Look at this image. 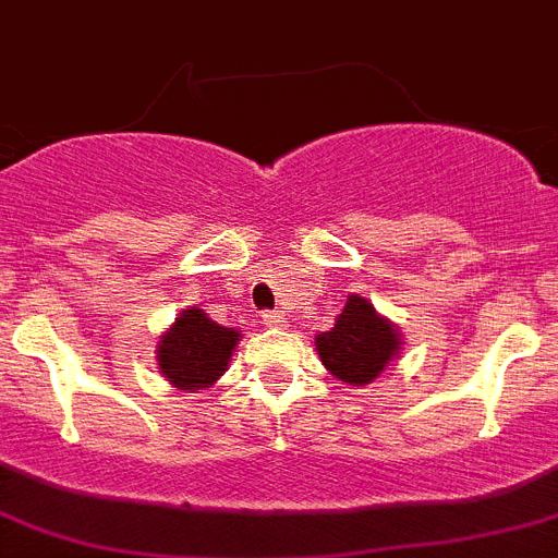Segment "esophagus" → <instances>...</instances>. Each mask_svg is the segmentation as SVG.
I'll return each instance as SVG.
<instances>
[{"label":"esophagus","instance_id":"1","mask_svg":"<svg viewBox=\"0 0 558 558\" xmlns=\"http://www.w3.org/2000/svg\"><path fill=\"white\" fill-rule=\"evenodd\" d=\"M260 323L267 325V328H280V325H283V314H278V311H264V314H260Z\"/></svg>","mask_w":558,"mask_h":558}]
</instances>
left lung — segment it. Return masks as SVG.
Wrapping results in <instances>:
<instances>
[{"label":"left lung","mask_w":558,"mask_h":558,"mask_svg":"<svg viewBox=\"0 0 558 558\" xmlns=\"http://www.w3.org/2000/svg\"><path fill=\"white\" fill-rule=\"evenodd\" d=\"M400 330L359 294H350L336 325L316 336L325 369L344 384H373L400 353Z\"/></svg>","instance_id":"left-lung-1"}]
</instances>
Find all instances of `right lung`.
I'll return each mask as SVG.
<instances>
[{
    "instance_id": "add662e5",
    "label": "right lung",
    "mask_w": 558,
    "mask_h": 558,
    "mask_svg": "<svg viewBox=\"0 0 558 558\" xmlns=\"http://www.w3.org/2000/svg\"><path fill=\"white\" fill-rule=\"evenodd\" d=\"M242 333L217 325L203 308L180 311L172 328L160 336L155 359L163 378L178 389H205L228 373Z\"/></svg>"
}]
</instances>
